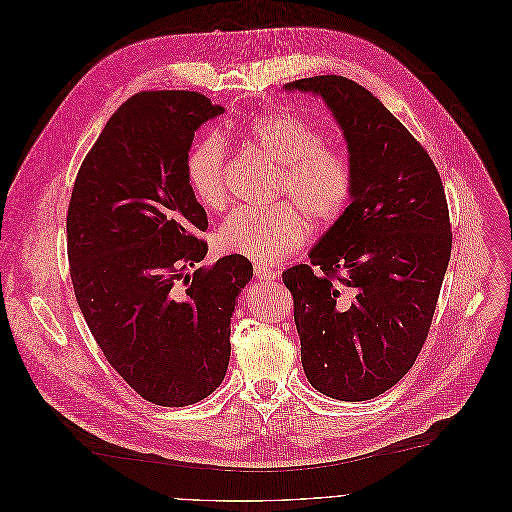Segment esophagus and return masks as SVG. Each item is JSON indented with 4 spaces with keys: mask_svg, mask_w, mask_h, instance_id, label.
I'll return each mask as SVG.
<instances>
[{
    "mask_svg": "<svg viewBox=\"0 0 512 512\" xmlns=\"http://www.w3.org/2000/svg\"><path fill=\"white\" fill-rule=\"evenodd\" d=\"M254 273H256V277H258L262 283H273V281L277 279V270H275V268H268V266L256 264V266H254Z\"/></svg>",
    "mask_w": 512,
    "mask_h": 512,
    "instance_id": "34e87169",
    "label": "esophagus"
}]
</instances>
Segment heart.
<instances>
[{"mask_svg":"<svg viewBox=\"0 0 512 512\" xmlns=\"http://www.w3.org/2000/svg\"><path fill=\"white\" fill-rule=\"evenodd\" d=\"M250 148L277 165L273 198L268 208H237L217 233L223 252L256 264H275L308 242L310 222L318 227L337 223L355 194V167L345 150L326 144L324 134L308 119L277 109L239 130ZM227 142L206 136L192 146L186 179L194 198L208 210H221L229 200Z\"/></svg>","mask_w":512,"mask_h":512,"instance_id":"heart-1","label":"heart"}]
</instances>
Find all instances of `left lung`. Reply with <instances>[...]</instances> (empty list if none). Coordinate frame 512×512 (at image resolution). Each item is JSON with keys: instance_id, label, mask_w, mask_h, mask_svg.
I'll return each instance as SVG.
<instances>
[{"instance_id": "8db88e82", "label": "left lung", "mask_w": 512, "mask_h": 512, "mask_svg": "<svg viewBox=\"0 0 512 512\" xmlns=\"http://www.w3.org/2000/svg\"><path fill=\"white\" fill-rule=\"evenodd\" d=\"M320 95L355 167L347 213L283 273L302 366L318 393L368 401L415 364L453 248L448 204L428 150L372 93L345 76L285 84Z\"/></svg>"}]
</instances>
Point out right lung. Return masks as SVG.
<instances>
[{
  "label": "right lung",
  "instance_id": "add662e5",
  "mask_svg": "<svg viewBox=\"0 0 512 512\" xmlns=\"http://www.w3.org/2000/svg\"><path fill=\"white\" fill-rule=\"evenodd\" d=\"M223 107L194 90H142L84 157L68 206L78 308L111 368L161 407L206 399L231 355L235 297L252 262L204 260L208 227L186 159L194 132Z\"/></svg>",
  "mask_w": 512,
  "mask_h": 512
}]
</instances>
